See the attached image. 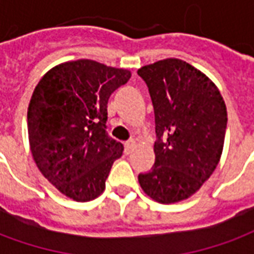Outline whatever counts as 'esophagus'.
<instances>
[{
	"instance_id": "34e87169",
	"label": "esophagus",
	"mask_w": 254,
	"mask_h": 254,
	"mask_svg": "<svg viewBox=\"0 0 254 254\" xmlns=\"http://www.w3.org/2000/svg\"><path fill=\"white\" fill-rule=\"evenodd\" d=\"M134 140L133 138H130V140H127V141H125V152L127 154H130L132 152V149L134 148Z\"/></svg>"
}]
</instances>
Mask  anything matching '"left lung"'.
<instances>
[{"label": "left lung", "instance_id": "1", "mask_svg": "<svg viewBox=\"0 0 254 254\" xmlns=\"http://www.w3.org/2000/svg\"><path fill=\"white\" fill-rule=\"evenodd\" d=\"M155 113V165L138 174L151 198L181 201L211 177L222 155L227 111L222 95L196 67L177 58L138 69Z\"/></svg>", "mask_w": 254, "mask_h": 254}]
</instances>
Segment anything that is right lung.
<instances>
[{
    "label": "right lung",
    "instance_id": "add662e5",
    "mask_svg": "<svg viewBox=\"0 0 254 254\" xmlns=\"http://www.w3.org/2000/svg\"><path fill=\"white\" fill-rule=\"evenodd\" d=\"M127 69L91 60L53 67L35 87L28 106V137L38 169L58 190L89 201L105 190L124 145L107 133L110 95L127 83Z\"/></svg>",
    "mask_w": 254,
    "mask_h": 254
}]
</instances>
